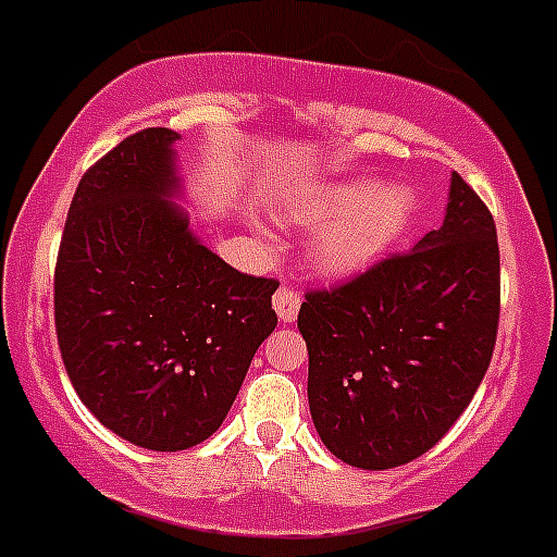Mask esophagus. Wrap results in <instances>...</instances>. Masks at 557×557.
<instances>
[{"label":"esophagus","instance_id":"obj_1","mask_svg":"<svg viewBox=\"0 0 557 557\" xmlns=\"http://www.w3.org/2000/svg\"><path fill=\"white\" fill-rule=\"evenodd\" d=\"M273 309L275 314L284 320V323H295L300 309V295L289 287H278L273 295Z\"/></svg>","mask_w":557,"mask_h":557}]
</instances>
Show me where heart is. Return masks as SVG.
<instances>
[{"instance_id":"obj_1","label":"heart","mask_w":557,"mask_h":557,"mask_svg":"<svg viewBox=\"0 0 557 557\" xmlns=\"http://www.w3.org/2000/svg\"><path fill=\"white\" fill-rule=\"evenodd\" d=\"M284 218L304 226L336 218L314 243L312 264L325 275H345L367 268L408 232L417 218V196L406 185L354 182L293 198Z\"/></svg>"}]
</instances>
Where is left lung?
Returning a JSON list of instances; mask_svg holds the SVG:
<instances>
[{"mask_svg": "<svg viewBox=\"0 0 557 557\" xmlns=\"http://www.w3.org/2000/svg\"><path fill=\"white\" fill-rule=\"evenodd\" d=\"M497 323V228L453 173L442 226L300 304L309 411L323 445L361 469L420 458L475 397Z\"/></svg>", "mask_w": 557, "mask_h": 557, "instance_id": "1", "label": "left lung"}]
</instances>
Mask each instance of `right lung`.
<instances>
[{
	"label": "right lung",
	"mask_w": 557,
	"mask_h": 557,
	"mask_svg": "<svg viewBox=\"0 0 557 557\" xmlns=\"http://www.w3.org/2000/svg\"><path fill=\"white\" fill-rule=\"evenodd\" d=\"M176 140L151 126L88 168L54 268V329L76 395L112 433L160 453L221 428L278 323V282L223 262L168 201Z\"/></svg>",
	"instance_id": "right-lung-1"
}]
</instances>
